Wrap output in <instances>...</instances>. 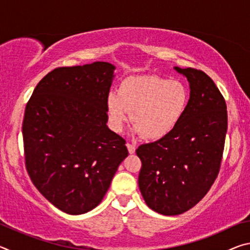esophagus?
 Here are the masks:
<instances>
[{
  "label": "esophagus",
  "mask_w": 250,
  "mask_h": 250,
  "mask_svg": "<svg viewBox=\"0 0 250 250\" xmlns=\"http://www.w3.org/2000/svg\"><path fill=\"white\" fill-rule=\"evenodd\" d=\"M126 147H128V151L130 154H133L135 152V146H133L132 143H130V142L126 143Z\"/></svg>",
  "instance_id": "esophagus-1"
}]
</instances>
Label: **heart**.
I'll return each mask as SVG.
<instances>
[{"mask_svg": "<svg viewBox=\"0 0 250 250\" xmlns=\"http://www.w3.org/2000/svg\"><path fill=\"white\" fill-rule=\"evenodd\" d=\"M188 88L179 80L154 75L132 76L110 92L105 101L110 128L120 132L130 119L134 132L150 141H159L174 131L188 107Z\"/></svg>", "mask_w": 250, "mask_h": 250, "instance_id": "heart-1", "label": "heart"}]
</instances>
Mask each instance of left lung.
I'll list each match as a JSON object with an SVG mask.
<instances>
[{
  "label": "left lung",
  "mask_w": 250,
  "mask_h": 250,
  "mask_svg": "<svg viewBox=\"0 0 250 250\" xmlns=\"http://www.w3.org/2000/svg\"><path fill=\"white\" fill-rule=\"evenodd\" d=\"M188 78L189 101L177 128L162 140L142 145L139 188L146 205L179 215L200 202L218 175L227 132V107L204 71L174 67Z\"/></svg>",
  "instance_id": "8db88e82"
}]
</instances>
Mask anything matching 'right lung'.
Returning <instances> with one entry per match:
<instances>
[{
	"mask_svg": "<svg viewBox=\"0 0 250 250\" xmlns=\"http://www.w3.org/2000/svg\"><path fill=\"white\" fill-rule=\"evenodd\" d=\"M116 67L105 62L59 67L41 80L25 108V166L33 184L58 209L95 208L128 156L110 130L105 101Z\"/></svg>",
	"mask_w": 250,
	"mask_h": 250,
	"instance_id": "right-lung-1",
	"label": "right lung"
}]
</instances>
